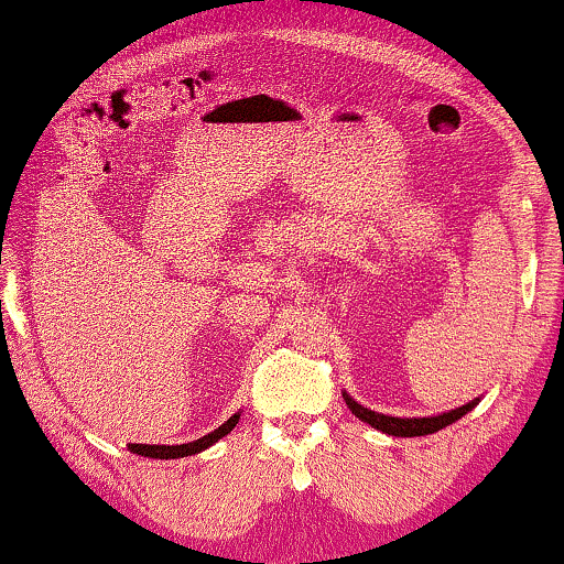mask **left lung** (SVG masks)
I'll return each instance as SVG.
<instances>
[{"label": "left lung", "mask_w": 564, "mask_h": 564, "mask_svg": "<svg viewBox=\"0 0 564 564\" xmlns=\"http://www.w3.org/2000/svg\"><path fill=\"white\" fill-rule=\"evenodd\" d=\"M343 398L347 402V408H350L360 421L368 423L371 429L381 431V434H389V436H426V434H434V431H440L444 426H449V423H455L457 419H463V415L468 413V410H474L476 402H478V400H470L468 405L455 408V410H449V413H442V415H429V419H394V415H384V413H377V410L364 408L360 402L352 400L347 392H343Z\"/></svg>", "instance_id": "1"}]
</instances>
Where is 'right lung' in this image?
<instances>
[{
  "instance_id": "right-lung-1",
  "label": "right lung",
  "mask_w": 564,
  "mask_h": 564,
  "mask_svg": "<svg viewBox=\"0 0 564 564\" xmlns=\"http://www.w3.org/2000/svg\"><path fill=\"white\" fill-rule=\"evenodd\" d=\"M240 421V413L229 415V419L221 423L219 429H214L212 434L200 436L196 442H187V444H128L130 452H135V455L141 457H156V460H175V457H187V455H198V452H204L212 447V444H217L221 436H227L229 431L235 429V423Z\"/></svg>"
}]
</instances>
